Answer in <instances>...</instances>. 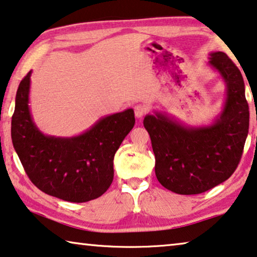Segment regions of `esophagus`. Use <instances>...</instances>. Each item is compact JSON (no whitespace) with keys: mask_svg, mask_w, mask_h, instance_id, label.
<instances>
[{"mask_svg":"<svg viewBox=\"0 0 257 257\" xmlns=\"http://www.w3.org/2000/svg\"><path fill=\"white\" fill-rule=\"evenodd\" d=\"M134 110H135V115L137 118H141L142 116L144 115L145 113H147V106L145 105H142V104H137L135 107H134Z\"/></svg>","mask_w":257,"mask_h":257,"instance_id":"obj_1","label":"esophagus"}]
</instances>
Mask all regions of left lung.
Wrapping results in <instances>:
<instances>
[{"label": "left lung", "mask_w": 257, "mask_h": 257, "mask_svg": "<svg viewBox=\"0 0 257 257\" xmlns=\"http://www.w3.org/2000/svg\"><path fill=\"white\" fill-rule=\"evenodd\" d=\"M208 64L226 86L220 113L211 123L193 127L157 110L143 121L156 157V177L175 194H201L226 181L248 135L249 108L240 70L223 52L210 53Z\"/></svg>", "instance_id": "obj_1"}]
</instances>
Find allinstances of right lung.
I'll return each instance as SVG.
<instances>
[{
	"label": "right lung",
	"instance_id": "right-lung-1",
	"mask_svg": "<svg viewBox=\"0 0 257 257\" xmlns=\"http://www.w3.org/2000/svg\"><path fill=\"white\" fill-rule=\"evenodd\" d=\"M31 75L19 84L11 121L13 144L26 174L41 191L63 201L100 197L113 181L114 155L135 124L134 109L99 118L79 135H46L31 114Z\"/></svg>",
	"mask_w": 257,
	"mask_h": 257
}]
</instances>
